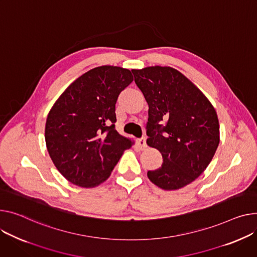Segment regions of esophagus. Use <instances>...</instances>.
Instances as JSON below:
<instances>
[{"mask_svg": "<svg viewBox=\"0 0 257 257\" xmlns=\"http://www.w3.org/2000/svg\"><path fill=\"white\" fill-rule=\"evenodd\" d=\"M138 145H139V147L141 148V150H144V149H146V147H147V144H146V139H145V138H142V139L138 140Z\"/></svg>", "mask_w": 257, "mask_h": 257, "instance_id": "obj_1", "label": "esophagus"}]
</instances>
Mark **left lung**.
<instances>
[{
	"label": "left lung",
	"mask_w": 257,
	"mask_h": 257,
	"mask_svg": "<svg viewBox=\"0 0 257 257\" xmlns=\"http://www.w3.org/2000/svg\"><path fill=\"white\" fill-rule=\"evenodd\" d=\"M132 73L149 105L147 144L163 158L148 178L163 190L181 189L196 180L215 155L220 142L217 112L175 68L151 66Z\"/></svg>",
	"instance_id": "left-lung-1"
}]
</instances>
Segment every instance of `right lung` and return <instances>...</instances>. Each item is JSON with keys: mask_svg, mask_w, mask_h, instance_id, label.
I'll list each match as a JSON object with an SVG mask.
<instances>
[{"mask_svg": "<svg viewBox=\"0 0 257 257\" xmlns=\"http://www.w3.org/2000/svg\"><path fill=\"white\" fill-rule=\"evenodd\" d=\"M130 70L100 66L75 79L50 108L45 124L49 156L70 183L94 188L106 181L134 142L115 128V102L132 82Z\"/></svg>", "mask_w": 257, "mask_h": 257, "instance_id": "obj_1", "label": "right lung"}]
</instances>
